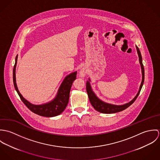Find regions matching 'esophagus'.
Segmentation results:
<instances>
[{
	"label": "esophagus",
	"mask_w": 160,
	"mask_h": 160,
	"mask_svg": "<svg viewBox=\"0 0 160 160\" xmlns=\"http://www.w3.org/2000/svg\"><path fill=\"white\" fill-rule=\"evenodd\" d=\"M86 74V72L84 69H81V71H80V74H81V76H85Z\"/></svg>",
	"instance_id": "esophagus-1"
}]
</instances>
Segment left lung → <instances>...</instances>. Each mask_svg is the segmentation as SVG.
<instances>
[{
	"instance_id": "left-lung-1",
	"label": "left lung",
	"mask_w": 160,
	"mask_h": 160,
	"mask_svg": "<svg viewBox=\"0 0 160 160\" xmlns=\"http://www.w3.org/2000/svg\"><path fill=\"white\" fill-rule=\"evenodd\" d=\"M136 48H137V53L138 55V57H139V62L140 64L141 65V69H142V82L140 84V87L139 89V91L138 92L136 96L134 97V98L130 102L123 105H112V104H109V103H107L103 102V101L100 100L99 98H98L97 97V96L95 95V93L93 92L92 90L91 87L90 85V82L89 81H87L86 82V91L88 92V96H89V98L90 100V102L91 103L92 105L93 106V107L98 112L102 113H117V112H121L125 109H126L127 108H128L129 106H131L134 102L135 100L137 99V97L138 96L140 92L142 89V86L143 84V82H144V78H145V72H144V67L142 63V55L140 53V52L139 50V48L136 46ZM90 81V79H89Z\"/></svg>"
}]
</instances>
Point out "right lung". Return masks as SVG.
I'll return each mask as SVG.
<instances>
[{
  "label": "right lung",
  "instance_id": "add662e5",
  "mask_svg": "<svg viewBox=\"0 0 160 160\" xmlns=\"http://www.w3.org/2000/svg\"><path fill=\"white\" fill-rule=\"evenodd\" d=\"M17 58L18 56L16 57L15 63L13 70V81L15 90L17 92L18 95L20 96L24 104L31 112L42 116L53 117L61 114L65 110L68 103L71 88L73 81L76 78L77 72L76 71L69 74L65 78L64 81H63L59 88L56 97L52 102L41 105H32L23 98V96L21 95L17 88L15 78V69L17 65Z\"/></svg>",
  "mask_w": 160,
  "mask_h": 160
}]
</instances>
